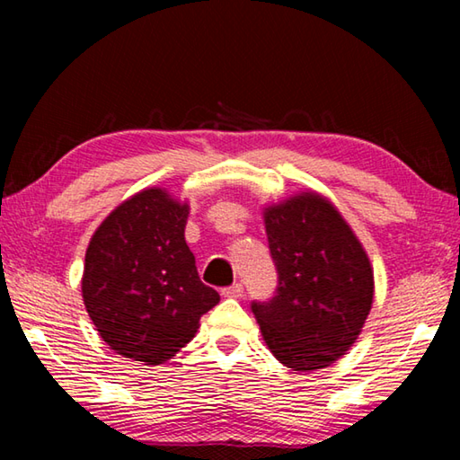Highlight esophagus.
I'll list each match as a JSON object with an SVG mask.
<instances>
[{
	"label": "esophagus",
	"instance_id": "obj_1",
	"mask_svg": "<svg viewBox=\"0 0 460 460\" xmlns=\"http://www.w3.org/2000/svg\"><path fill=\"white\" fill-rule=\"evenodd\" d=\"M221 294L225 296V298H241V296H243V286L241 284L227 286V288H223Z\"/></svg>",
	"mask_w": 460,
	"mask_h": 460
}]
</instances>
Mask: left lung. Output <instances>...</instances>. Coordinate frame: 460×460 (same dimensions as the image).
<instances>
[{
    "label": "left lung",
    "instance_id": "8db88e82",
    "mask_svg": "<svg viewBox=\"0 0 460 460\" xmlns=\"http://www.w3.org/2000/svg\"><path fill=\"white\" fill-rule=\"evenodd\" d=\"M276 294L252 302L263 341L294 371L329 367L359 337L373 302V270L359 239L316 192L263 213Z\"/></svg>",
    "mask_w": 460,
    "mask_h": 460
}]
</instances>
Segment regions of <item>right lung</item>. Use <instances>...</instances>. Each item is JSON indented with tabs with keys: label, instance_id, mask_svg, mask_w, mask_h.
Returning a JSON list of instances; mask_svg holds the SVG:
<instances>
[{
	"label": "right lung",
	"instance_id": "1",
	"mask_svg": "<svg viewBox=\"0 0 460 460\" xmlns=\"http://www.w3.org/2000/svg\"><path fill=\"white\" fill-rule=\"evenodd\" d=\"M189 205L146 189L99 225L84 255V308L109 347L160 365L199 329L219 292L200 282L186 245Z\"/></svg>",
	"mask_w": 460,
	"mask_h": 460
}]
</instances>
